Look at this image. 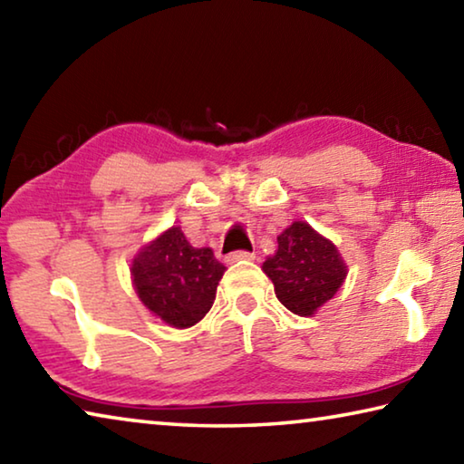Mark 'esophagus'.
I'll use <instances>...</instances> for the list:
<instances>
[{
  "instance_id": "1",
  "label": "esophagus",
  "mask_w": 464,
  "mask_h": 464,
  "mask_svg": "<svg viewBox=\"0 0 464 464\" xmlns=\"http://www.w3.org/2000/svg\"><path fill=\"white\" fill-rule=\"evenodd\" d=\"M256 254H251V251H233V254L227 256V262L233 264V262H241V260H254Z\"/></svg>"
}]
</instances>
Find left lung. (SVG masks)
<instances>
[{
  "mask_svg": "<svg viewBox=\"0 0 464 464\" xmlns=\"http://www.w3.org/2000/svg\"><path fill=\"white\" fill-rule=\"evenodd\" d=\"M262 270L278 301L295 315L309 317L343 285L348 266L332 241L311 225L295 221L278 235V249Z\"/></svg>",
  "mask_w": 464,
  "mask_h": 464,
  "instance_id": "1",
  "label": "left lung"
}]
</instances>
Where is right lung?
Wrapping results in <instances>:
<instances>
[{
  "label": "right lung",
  "mask_w": 464,
  "mask_h": 464,
  "mask_svg": "<svg viewBox=\"0 0 464 464\" xmlns=\"http://www.w3.org/2000/svg\"><path fill=\"white\" fill-rule=\"evenodd\" d=\"M225 266L210 247H192L179 227L140 247L130 266L140 303L168 325L184 329L213 307Z\"/></svg>",
  "instance_id": "obj_1"
}]
</instances>
